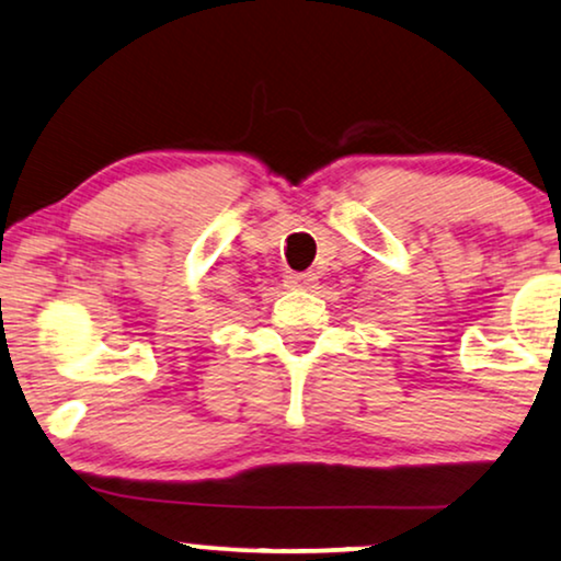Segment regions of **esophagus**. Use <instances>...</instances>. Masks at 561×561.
I'll use <instances>...</instances> for the list:
<instances>
[{
    "label": "esophagus",
    "instance_id": "obj_1",
    "mask_svg": "<svg viewBox=\"0 0 561 561\" xmlns=\"http://www.w3.org/2000/svg\"><path fill=\"white\" fill-rule=\"evenodd\" d=\"M285 282L289 289H313L318 276L316 274H287Z\"/></svg>",
    "mask_w": 561,
    "mask_h": 561
}]
</instances>
